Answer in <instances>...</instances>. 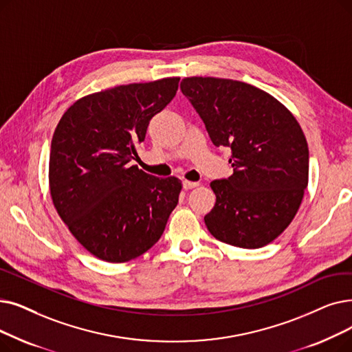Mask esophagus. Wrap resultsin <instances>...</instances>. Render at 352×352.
Instances as JSON below:
<instances>
[{"label":"esophagus","instance_id":"1","mask_svg":"<svg viewBox=\"0 0 352 352\" xmlns=\"http://www.w3.org/2000/svg\"><path fill=\"white\" fill-rule=\"evenodd\" d=\"M198 186V182H194V181H188V179H184L182 181V187H184L186 190H191V188H195Z\"/></svg>","mask_w":352,"mask_h":352}]
</instances>
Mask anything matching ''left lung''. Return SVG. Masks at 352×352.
<instances>
[{
  "label": "left lung",
  "mask_w": 352,
  "mask_h": 352,
  "mask_svg": "<svg viewBox=\"0 0 352 352\" xmlns=\"http://www.w3.org/2000/svg\"><path fill=\"white\" fill-rule=\"evenodd\" d=\"M181 90L211 142L232 152V177L210 182L216 204L204 217L208 232L236 248L266 246L292 223L308 186L309 151L299 122L244 82L192 76Z\"/></svg>",
  "instance_id": "1"
}]
</instances>
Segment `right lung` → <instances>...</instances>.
I'll return each instance as SVG.
<instances>
[{
	"label": "right lung",
	"mask_w": 352,
	"mask_h": 352,
	"mask_svg": "<svg viewBox=\"0 0 352 352\" xmlns=\"http://www.w3.org/2000/svg\"><path fill=\"white\" fill-rule=\"evenodd\" d=\"M179 78L120 85L76 100L54 129L49 188L73 237L100 261L125 263L162 236L182 188L131 161L152 116L170 103Z\"/></svg>",
	"instance_id": "obj_1"
}]
</instances>
